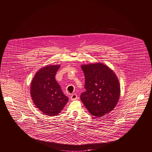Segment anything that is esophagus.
<instances>
[{"label":"esophagus","mask_w":152,"mask_h":152,"mask_svg":"<svg viewBox=\"0 0 152 152\" xmlns=\"http://www.w3.org/2000/svg\"><path fill=\"white\" fill-rule=\"evenodd\" d=\"M70 98H71V99H72V101L76 100V99H77V94H72V95H71Z\"/></svg>","instance_id":"obj_1"}]
</instances>
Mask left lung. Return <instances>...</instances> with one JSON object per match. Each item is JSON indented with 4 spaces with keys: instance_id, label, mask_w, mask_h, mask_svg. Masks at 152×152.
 <instances>
[{
    "instance_id": "left-lung-1",
    "label": "left lung",
    "mask_w": 152,
    "mask_h": 152,
    "mask_svg": "<svg viewBox=\"0 0 152 152\" xmlns=\"http://www.w3.org/2000/svg\"><path fill=\"white\" fill-rule=\"evenodd\" d=\"M86 91L80 95L84 106L95 117H102L116 106L120 96V85L115 73L102 63L82 66Z\"/></svg>"
}]
</instances>
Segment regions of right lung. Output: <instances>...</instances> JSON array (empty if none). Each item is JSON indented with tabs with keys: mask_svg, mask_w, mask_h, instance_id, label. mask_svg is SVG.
I'll return each mask as SVG.
<instances>
[{
	"mask_svg": "<svg viewBox=\"0 0 152 152\" xmlns=\"http://www.w3.org/2000/svg\"><path fill=\"white\" fill-rule=\"evenodd\" d=\"M59 65H50L40 69L34 76L30 94L36 107L47 116L58 115L68 102L56 80Z\"/></svg>",
	"mask_w": 152,
	"mask_h": 152,
	"instance_id": "add662e5",
	"label": "right lung"
}]
</instances>
